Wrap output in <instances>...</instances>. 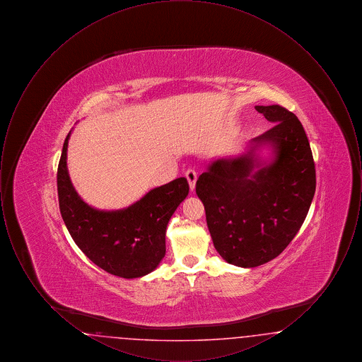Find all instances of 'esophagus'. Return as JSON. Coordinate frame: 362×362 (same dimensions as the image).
I'll use <instances>...</instances> for the list:
<instances>
[{
    "mask_svg": "<svg viewBox=\"0 0 362 362\" xmlns=\"http://www.w3.org/2000/svg\"><path fill=\"white\" fill-rule=\"evenodd\" d=\"M185 176H186V179L189 182V189L194 191L195 189V183H197V173L192 171V170H189L187 173H185Z\"/></svg>",
    "mask_w": 362,
    "mask_h": 362,
    "instance_id": "obj_1",
    "label": "esophagus"
}]
</instances>
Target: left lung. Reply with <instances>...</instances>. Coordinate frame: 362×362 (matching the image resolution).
Segmentation results:
<instances>
[{
  "mask_svg": "<svg viewBox=\"0 0 362 362\" xmlns=\"http://www.w3.org/2000/svg\"><path fill=\"white\" fill-rule=\"evenodd\" d=\"M274 126L238 155L217 157L197 180L214 248L225 262L258 267L276 258L304 223L316 189L310 141L281 105H255Z\"/></svg>",
  "mask_w": 362,
  "mask_h": 362,
  "instance_id": "1",
  "label": "left lung"
}]
</instances>
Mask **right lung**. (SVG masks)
<instances>
[{
    "mask_svg": "<svg viewBox=\"0 0 362 362\" xmlns=\"http://www.w3.org/2000/svg\"><path fill=\"white\" fill-rule=\"evenodd\" d=\"M58 164L59 210L78 248L104 272L122 278L152 273L165 257V232L175 210L189 195L186 177L149 189L134 204L104 210L86 204L70 180L68 144Z\"/></svg>",
    "mask_w": 362,
    "mask_h": 362,
    "instance_id": "right-lung-1",
    "label": "right lung"
}]
</instances>
